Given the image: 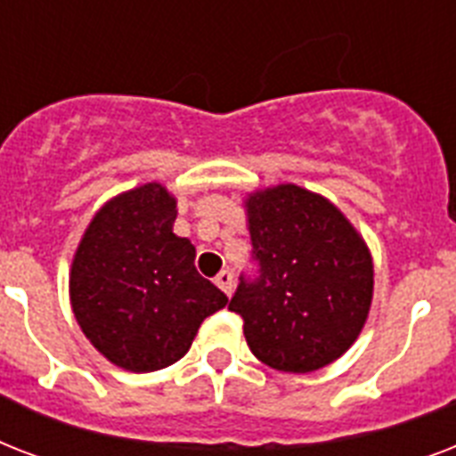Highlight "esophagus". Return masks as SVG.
Wrapping results in <instances>:
<instances>
[{"label": "esophagus", "instance_id": "esophagus-1", "mask_svg": "<svg viewBox=\"0 0 456 456\" xmlns=\"http://www.w3.org/2000/svg\"><path fill=\"white\" fill-rule=\"evenodd\" d=\"M215 284L220 286L222 291L227 293V296H232V291H234V274L229 270H222L217 277H215Z\"/></svg>", "mask_w": 456, "mask_h": 456}]
</instances>
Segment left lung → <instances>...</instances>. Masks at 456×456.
Instances as JSON below:
<instances>
[{
	"label": "left lung",
	"instance_id": "1",
	"mask_svg": "<svg viewBox=\"0 0 456 456\" xmlns=\"http://www.w3.org/2000/svg\"><path fill=\"white\" fill-rule=\"evenodd\" d=\"M256 274H241L229 310L267 367L307 374L338 360L367 322L374 265L338 208L296 184L253 193Z\"/></svg>",
	"mask_w": 456,
	"mask_h": 456
}]
</instances>
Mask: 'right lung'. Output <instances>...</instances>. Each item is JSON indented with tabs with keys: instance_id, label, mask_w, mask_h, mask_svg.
I'll list each match as a JSON object with an SVG mask.
<instances>
[{
	"instance_id": "add662e5",
	"label": "right lung",
	"mask_w": 456,
	"mask_h": 456,
	"mask_svg": "<svg viewBox=\"0 0 456 456\" xmlns=\"http://www.w3.org/2000/svg\"><path fill=\"white\" fill-rule=\"evenodd\" d=\"M177 203L160 184L120 193L89 222L70 270V303L92 346L144 374L184 357L227 296L196 272V248L172 234Z\"/></svg>"
}]
</instances>
